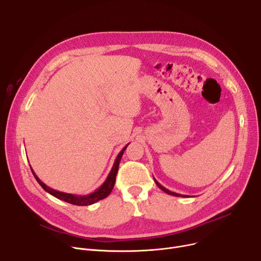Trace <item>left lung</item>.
I'll return each mask as SVG.
<instances>
[{"label":"left lung","mask_w":261,"mask_h":261,"mask_svg":"<svg viewBox=\"0 0 261 261\" xmlns=\"http://www.w3.org/2000/svg\"><path fill=\"white\" fill-rule=\"evenodd\" d=\"M153 179H154V177H153ZM154 182H155V184L164 191V193H166V194H168V195H171V196H175V197H187V196H185V195H180V194H176V193H173V191H170L169 189H167V188H165V187H164V186H162L155 179H154Z\"/></svg>","instance_id":"obj_1"}]
</instances>
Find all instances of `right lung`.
<instances>
[{
    "mask_svg": "<svg viewBox=\"0 0 261 261\" xmlns=\"http://www.w3.org/2000/svg\"><path fill=\"white\" fill-rule=\"evenodd\" d=\"M129 145V144H128ZM128 145H126L125 147H123L121 149V151L117 154L115 161H114V164L112 166V169L111 171H110V173L108 174L106 181L103 182V184L96 189L95 191H93V193L89 194V195H86V196H78V195H72V194H66V193H62V191H59V190H55L50 187H48L46 184H44L42 181H41L38 175L34 172L33 168L31 167L32 169V172L35 176V179L37 180V182L40 184V186L42 187L46 193H48L49 195L54 196L55 198H57L59 200H62V201H65L67 203H71V204H74V205H78V206H87V205H91V204H94L96 202H98L105 198H107L110 194H111V191L114 187V184H115V179H116V174H117V170H118V166H119V162L121 160V156L123 154V151H125L126 148L128 147ZM31 166V165H30Z\"/></svg>",
    "mask_w": 261,
    "mask_h": 261,
    "instance_id": "right-lung-1",
    "label": "right lung"
}]
</instances>
